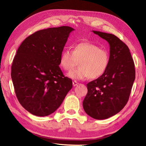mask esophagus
I'll use <instances>...</instances> for the list:
<instances>
[{
  "label": "esophagus",
  "instance_id": "1",
  "mask_svg": "<svg viewBox=\"0 0 146 146\" xmlns=\"http://www.w3.org/2000/svg\"><path fill=\"white\" fill-rule=\"evenodd\" d=\"M78 84V82L76 81H73V86H76Z\"/></svg>",
  "mask_w": 146,
  "mask_h": 146
}]
</instances>
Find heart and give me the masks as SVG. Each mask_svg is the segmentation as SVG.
Instances as JSON below:
<instances>
[{
    "label": "heart",
    "mask_w": 146,
    "mask_h": 146,
    "mask_svg": "<svg viewBox=\"0 0 146 146\" xmlns=\"http://www.w3.org/2000/svg\"><path fill=\"white\" fill-rule=\"evenodd\" d=\"M79 62L78 68L71 71L68 76L74 80H84L90 77L102 76L109 66L110 54L106 50L90 42H82L74 46L73 51L64 49L60 57V66L65 71L73 68Z\"/></svg>",
    "instance_id": "1"
}]
</instances>
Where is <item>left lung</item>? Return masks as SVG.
<instances>
[{
    "label": "left lung",
    "instance_id": "8db88e82",
    "mask_svg": "<svg viewBox=\"0 0 146 146\" xmlns=\"http://www.w3.org/2000/svg\"><path fill=\"white\" fill-rule=\"evenodd\" d=\"M110 44V62L106 72L87 84L83 108L98 120L117 114L126 105L135 80L134 62L128 47L113 34L92 31Z\"/></svg>",
    "mask_w": 146,
    "mask_h": 146
}]
</instances>
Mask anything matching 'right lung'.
Instances as JSON below:
<instances>
[{
    "mask_svg": "<svg viewBox=\"0 0 146 146\" xmlns=\"http://www.w3.org/2000/svg\"><path fill=\"white\" fill-rule=\"evenodd\" d=\"M69 26L48 28L29 36L21 44L11 65V76L21 105L43 117L56 111L72 88V80L59 67Z\"/></svg>",
    "mask_w": 146,
    "mask_h": 146,
    "instance_id": "obj_1",
    "label": "right lung"
}]
</instances>
